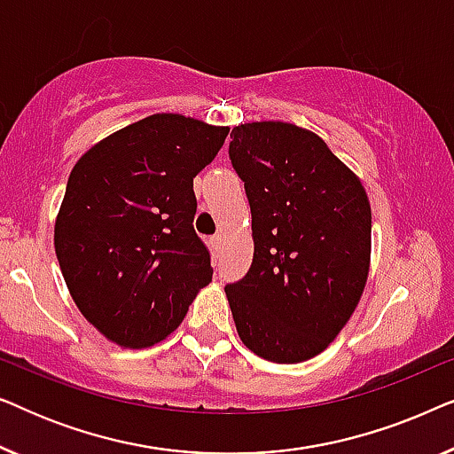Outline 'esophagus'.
<instances>
[{
	"mask_svg": "<svg viewBox=\"0 0 454 454\" xmlns=\"http://www.w3.org/2000/svg\"><path fill=\"white\" fill-rule=\"evenodd\" d=\"M210 247H213V252L219 256L221 250H223V238L221 235H215V238H210Z\"/></svg>",
	"mask_w": 454,
	"mask_h": 454,
	"instance_id": "obj_1",
	"label": "esophagus"
}]
</instances>
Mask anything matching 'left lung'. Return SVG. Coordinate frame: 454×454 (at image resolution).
Returning a JSON list of instances; mask_svg holds the SVG:
<instances>
[{
	"mask_svg": "<svg viewBox=\"0 0 454 454\" xmlns=\"http://www.w3.org/2000/svg\"><path fill=\"white\" fill-rule=\"evenodd\" d=\"M252 210L254 258L225 294L247 349L275 364L318 356L356 312L370 272L372 208L318 134L287 121L231 129Z\"/></svg>",
	"mask_w": 454,
	"mask_h": 454,
	"instance_id": "1",
	"label": "left lung"
}]
</instances>
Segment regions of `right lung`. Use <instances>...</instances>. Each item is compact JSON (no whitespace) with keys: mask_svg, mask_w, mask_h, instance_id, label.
I'll return each mask as SVG.
<instances>
[{"mask_svg":"<svg viewBox=\"0 0 454 454\" xmlns=\"http://www.w3.org/2000/svg\"><path fill=\"white\" fill-rule=\"evenodd\" d=\"M227 134L182 114H154L74 165L53 244L74 303L105 339L128 349L159 343L213 281L192 225L194 177Z\"/></svg>","mask_w":454,"mask_h":454,"instance_id":"add662e5","label":"right lung"}]
</instances>
